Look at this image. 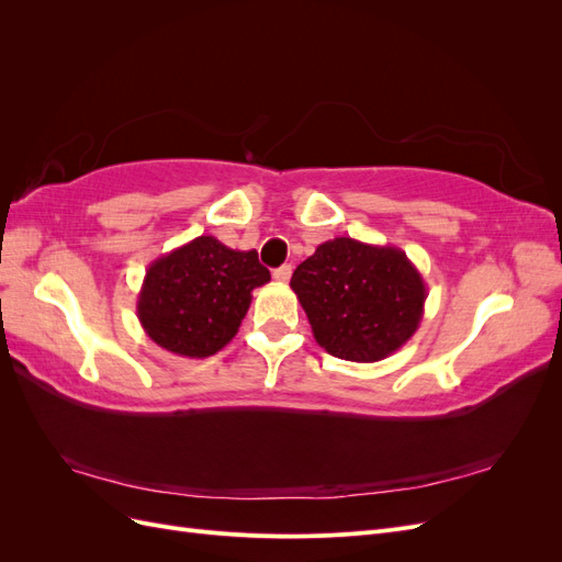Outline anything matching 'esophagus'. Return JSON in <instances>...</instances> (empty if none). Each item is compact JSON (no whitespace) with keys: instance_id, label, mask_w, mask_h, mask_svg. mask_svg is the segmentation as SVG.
Here are the masks:
<instances>
[{"instance_id":"esophagus-1","label":"esophagus","mask_w":562,"mask_h":562,"mask_svg":"<svg viewBox=\"0 0 562 562\" xmlns=\"http://www.w3.org/2000/svg\"><path fill=\"white\" fill-rule=\"evenodd\" d=\"M291 277H293V265H283V267L274 269V279L279 283H288V281H291Z\"/></svg>"}]
</instances>
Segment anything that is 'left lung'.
<instances>
[{
  "label": "left lung",
  "mask_w": 562,
  "mask_h": 562,
  "mask_svg": "<svg viewBox=\"0 0 562 562\" xmlns=\"http://www.w3.org/2000/svg\"><path fill=\"white\" fill-rule=\"evenodd\" d=\"M316 342L330 356L375 363L398 351L419 328L427 285L396 246L351 236L321 244L291 279Z\"/></svg>",
  "instance_id": "left-lung-1"
}]
</instances>
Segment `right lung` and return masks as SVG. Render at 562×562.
I'll use <instances>...</instances> for the list:
<instances>
[{
	"label": "right lung",
	"instance_id": "right-lung-1",
	"mask_svg": "<svg viewBox=\"0 0 562 562\" xmlns=\"http://www.w3.org/2000/svg\"><path fill=\"white\" fill-rule=\"evenodd\" d=\"M269 279L255 250H232L215 236H196L147 267L138 321L161 349L206 359L232 342L250 293Z\"/></svg>",
	"mask_w": 562,
	"mask_h": 562
}]
</instances>
